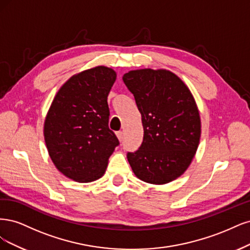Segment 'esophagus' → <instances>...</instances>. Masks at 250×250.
Here are the masks:
<instances>
[{
    "instance_id": "obj_1",
    "label": "esophagus",
    "mask_w": 250,
    "mask_h": 250,
    "mask_svg": "<svg viewBox=\"0 0 250 250\" xmlns=\"http://www.w3.org/2000/svg\"><path fill=\"white\" fill-rule=\"evenodd\" d=\"M116 136H117V138H118V140L122 142L123 140H124V133L123 132H117L116 133Z\"/></svg>"
}]
</instances>
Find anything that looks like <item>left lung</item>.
<instances>
[{
	"mask_svg": "<svg viewBox=\"0 0 250 250\" xmlns=\"http://www.w3.org/2000/svg\"><path fill=\"white\" fill-rule=\"evenodd\" d=\"M123 80L134 94L144 130L139 149L127 152L128 163L143 182L170 183L187 170L196 154L201 133L196 102L170 70H130Z\"/></svg>",
	"mask_w": 250,
	"mask_h": 250,
	"instance_id": "8db88e82",
	"label": "left lung"
}]
</instances>
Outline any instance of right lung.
<instances>
[{"instance_id":"add662e5","label":"right lung","mask_w":250,"mask_h":250,"mask_svg":"<svg viewBox=\"0 0 250 250\" xmlns=\"http://www.w3.org/2000/svg\"><path fill=\"white\" fill-rule=\"evenodd\" d=\"M116 72L96 66L64 83L52 102L43 125L44 141L54 165L68 179L90 183L104 175L119 144L108 123L107 98Z\"/></svg>"}]
</instances>
